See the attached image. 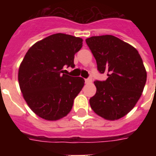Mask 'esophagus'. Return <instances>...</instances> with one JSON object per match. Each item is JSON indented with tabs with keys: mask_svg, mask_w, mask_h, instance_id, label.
<instances>
[{
	"mask_svg": "<svg viewBox=\"0 0 156 156\" xmlns=\"http://www.w3.org/2000/svg\"><path fill=\"white\" fill-rule=\"evenodd\" d=\"M85 83H91L92 78H87V79H85Z\"/></svg>",
	"mask_w": 156,
	"mask_h": 156,
	"instance_id": "esophagus-1",
	"label": "esophagus"
}]
</instances>
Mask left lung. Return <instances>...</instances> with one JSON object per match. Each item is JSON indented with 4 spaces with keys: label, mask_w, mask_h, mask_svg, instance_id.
Wrapping results in <instances>:
<instances>
[{
    "label": "left lung",
    "mask_w": 156,
    "mask_h": 156,
    "mask_svg": "<svg viewBox=\"0 0 156 156\" xmlns=\"http://www.w3.org/2000/svg\"><path fill=\"white\" fill-rule=\"evenodd\" d=\"M86 42L105 81H95L97 91L89 99L92 109L107 120H117L133 109L140 98L147 73L135 48L115 36L91 37Z\"/></svg>",
    "instance_id": "left-lung-1"
}]
</instances>
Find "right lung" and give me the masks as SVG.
<instances>
[{"label": "right lung", "instance_id": "add662e5", "mask_svg": "<svg viewBox=\"0 0 156 156\" xmlns=\"http://www.w3.org/2000/svg\"><path fill=\"white\" fill-rule=\"evenodd\" d=\"M82 47L80 37L56 33L37 41L26 53L19 67V86L38 117L56 121L71 111L84 79L64 74L63 68L74 67V55Z\"/></svg>", "mask_w": 156, "mask_h": 156}]
</instances>
